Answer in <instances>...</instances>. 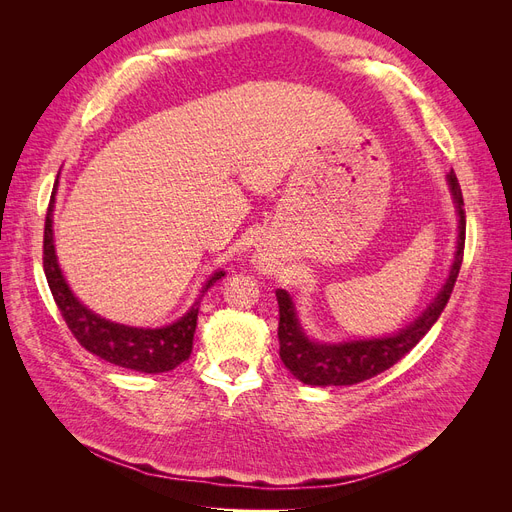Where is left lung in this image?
<instances>
[{"label":"left lung","mask_w":512,"mask_h":512,"mask_svg":"<svg viewBox=\"0 0 512 512\" xmlns=\"http://www.w3.org/2000/svg\"><path fill=\"white\" fill-rule=\"evenodd\" d=\"M448 183H451L459 213V239L455 262L451 275H448V280L438 297L433 299V303L425 309L423 316H418V320H414L410 327L401 329L391 337L359 339V342L346 344H314L309 342L305 333L301 331V324L297 320V314H294L288 292L282 288L275 290L277 305H280V327H277L280 356L284 365L292 371L294 378L314 386H348L369 380L404 359V356L421 342L433 324H436V320L444 312L448 299H451V292L455 288L463 262V245H466V209H463L461 188L453 170L448 173Z\"/></svg>","instance_id":"obj_1"}]
</instances>
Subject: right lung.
I'll list each match as a JSON object with an SVG mask.
<instances>
[{
    "instance_id": "obj_1",
    "label": "right lung",
    "mask_w": 512,
    "mask_h": 512,
    "mask_svg": "<svg viewBox=\"0 0 512 512\" xmlns=\"http://www.w3.org/2000/svg\"><path fill=\"white\" fill-rule=\"evenodd\" d=\"M55 188L51 194L49 209H46L42 265L46 282H49L51 294L61 312V318L66 320L68 329L76 337V342L108 363L134 371H143V374H162V371L175 369L179 363L188 359L192 352L198 320V303H194V307L181 320L162 329L123 327V324L108 322L96 314H91L87 307L76 301L57 265L53 247ZM222 277V271L213 273L203 292H207L215 282L222 280Z\"/></svg>"
}]
</instances>
